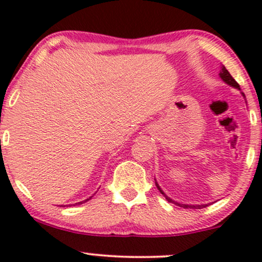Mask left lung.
<instances>
[{"label":"left lung","mask_w":262,"mask_h":262,"mask_svg":"<svg viewBox=\"0 0 262 262\" xmlns=\"http://www.w3.org/2000/svg\"><path fill=\"white\" fill-rule=\"evenodd\" d=\"M219 76H221V79L224 81L225 83H228V85H230V86H233V87H235V89H237V90H240V86H239V83L236 82L235 80L233 79V76H231V75L229 74V71L227 70V69L224 68H222V71H221V74H219ZM244 96V95H243ZM245 97V96H244ZM156 183V182H155ZM156 187L159 188V191L161 192L162 194H164L165 197H166V200L169 201V202H171V203H173V204H176V206H180V207H183V208H192V209H201V208H204V207H207L208 206V204H196V206H192V204H181V203H179V202H175V201L173 200H171L170 197H167L166 194L164 193V191H162V189L160 188V186L158 185V183H156Z\"/></svg>","instance_id":"1"}]
</instances>
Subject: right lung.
<instances>
[{"label": "right lung", "mask_w": 262, "mask_h": 262, "mask_svg": "<svg viewBox=\"0 0 262 262\" xmlns=\"http://www.w3.org/2000/svg\"><path fill=\"white\" fill-rule=\"evenodd\" d=\"M92 197V196H91ZM91 197H90V198H87V200H85V201H82V202H79V203H76V204H82L83 202H87V201H89V200H91Z\"/></svg>", "instance_id": "1"}]
</instances>
